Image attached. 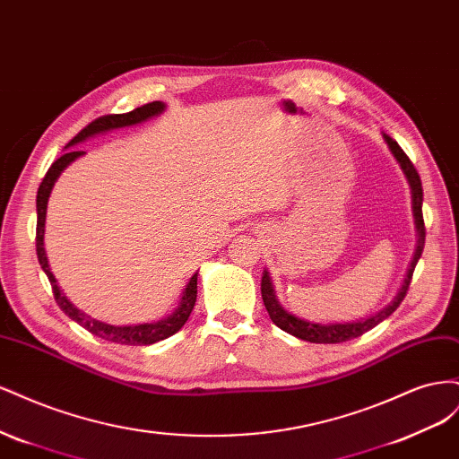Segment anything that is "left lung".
Wrapping results in <instances>:
<instances>
[{"label": "left lung", "instance_id": "8db88e82", "mask_svg": "<svg viewBox=\"0 0 459 459\" xmlns=\"http://www.w3.org/2000/svg\"><path fill=\"white\" fill-rule=\"evenodd\" d=\"M383 140L391 151V155L394 157V160L398 162L402 174H404L406 182L410 186L411 191V211H413V224H415V251L411 256V262L408 266V272L404 275V283L400 285L396 297L386 304L385 308H381L379 312L369 314L366 317H359V319H352V322H329V324H319V322H310L307 317H300L290 314L283 304L280 302L275 295V287L272 281V275L270 272L264 268L262 273V283H260V290H262V300H264V307H266L272 322L283 329L289 335H293L300 341H307V342H316V344H333V342H342V341H351L356 339L359 335H364L366 331L373 329L375 325H379L383 319H386L391 316L398 307L400 302L404 300L406 293H408V287L411 281V273L415 270V264L421 258L423 253V245H425V226H423V212H421V206H423V187H421V179L418 170L413 169V164L410 162V159L406 157V152L400 149V145L391 140L386 134H383Z\"/></svg>", "mask_w": 459, "mask_h": 459}]
</instances>
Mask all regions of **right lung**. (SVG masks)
Masks as SVG:
<instances>
[{
  "mask_svg": "<svg viewBox=\"0 0 459 459\" xmlns=\"http://www.w3.org/2000/svg\"><path fill=\"white\" fill-rule=\"evenodd\" d=\"M166 110V103L162 101H152L147 103L143 107H137L130 113L124 115H107L93 120L91 124L82 130L74 140H71L66 143V151L65 155L55 160L49 170L46 174V178L41 179L39 189H38V197H36V211H38V228H36V253H38V260L41 270L46 272L48 280L53 287V295L55 300L61 307V310L76 322L78 325H82L84 329H88L90 333H93L95 337L105 339L108 342H118V344H132V346H147L152 342H159L172 337L174 333H178L179 329L184 327V324L187 322V317L191 316L193 307H195L197 300V275L199 272H195L191 275V280L187 281V285L182 290V299H179L178 307L172 310V314L164 316L160 319H152V322H143V324H128V325H113L107 322H100L91 316H88L86 312H82L80 308H76L74 304L68 300L63 293V289L59 287L57 280L49 268V260H48V253H46V245H44V235H46V216H48V203H49V195L53 191L55 182H57L59 176L63 174V170L66 169L68 164H73L76 159L84 157V151H78L76 145L90 140V137L101 135L107 132L113 130H120V128H130L135 126V124H142L149 118H155L159 115H162Z\"/></svg>",
  "mask_w": 459,
  "mask_h": 459,
  "instance_id": "add662e5",
  "label": "right lung"
}]
</instances>
